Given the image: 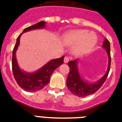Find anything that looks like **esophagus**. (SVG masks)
<instances>
[{
    "label": "esophagus",
    "mask_w": 122,
    "mask_h": 122,
    "mask_svg": "<svg viewBox=\"0 0 122 122\" xmlns=\"http://www.w3.org/2000/svg\"><path fill=\"white\" fill-rule=\"evenodd\" d=\"M69 61V57L68 56H65V58H64V62L65 63H67Z\"/></svg>",
    "instance_id": "34e87169"
}]
</instances>
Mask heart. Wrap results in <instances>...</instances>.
I'll use <instances>...</instances> for the list:
<instances>
[{
	"label": "heart",
	"instance_id": "heart-1",
	"mask_svg": "<svg viewBox=\"0 0 122 122\" xmlns=\"http://www.w3.org/2000/svg\"><path fill=\"white\" fill-rule=\"evenodd\" d=\"M65 40L70 45H78L75 49L76 53L85 54L92 49L97 37L88 30H79L66 35Z\"/></svg>",
	"mask_w": 122,
	"mask_h": 122
}]
</instances>
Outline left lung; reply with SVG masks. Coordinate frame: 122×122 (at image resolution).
I'll return each instance as SVG.
<instances>
[{"mask_svg": "<svg viewBox=\"0 0 122 122\" xmlns=\"http://www.w3.org/2000/svg\"><path fill=\"white\" fill-rule=\"evenodd\" d=\"M102 47L107 51V54L109 57L108 71L106 73V74L96 83H89L87 81H84L81 78L77 68L78 59L71 61L68 63V65L70 68V72L66 80V85L69 91L73 94L78 97H85L92 94L98 91L102 84L104 83V81H106L110 72V65H111L110 43L108 39L104 40Z\"/></svg>", "mask_w": 122, "mask_h": 122, "instance_id": "1", "label": "left lung"}]
</instances>
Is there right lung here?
<instances>
[{
    "label": "right lung",
    "mask_w": 122,
    "mask_h": 122,
    "mask_svg": "<svg viewBox=\"0 0 122 122\" xmlns=\"http://www.w3.org/2000/svg\"><path fill=\"white\" fill-rule=\"evenodd\" d=\"M45 26L46 22L41 21L35 24L34 25L26 28L17 38L16 45L12 51V68L14 77L18 85L25 91L28 92H36L46 87L49 83L50 78L54 71L64 63L63 59L65 56H63V57L60 58L50 61L46 65H44L42 68L37 71L36 72L31 73L23 72L18 66L16 57V51L20 45L21 35L26 31H30L31 30L42 28Z\"/></svg>",
    "instance_id": "right-lung-1"
}]
</instances>
